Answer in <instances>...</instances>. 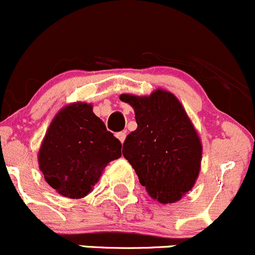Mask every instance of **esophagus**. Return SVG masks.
<instances>
[{
	"label": "esophagus",
	"mask_w": 255,
	"mask_h": 255,
	"mask_svg": "<svg viewBox=\"0 0 255 255\" xmlns=\"http://www.w3.org/2000/svg\"><path fill=\"white\" fill-rule=\"evenodd\" d=\"M117 137L119 138V140L122 141V142H124V141H125V137H127V133L123 132V131H120V132H118V133H117Z\"/></svg>",
	"instance_id": "34e87169"
}]
</instances>
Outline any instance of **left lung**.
I'll list each match as a JSON object with an SVG mask.
<instances>
[{
	"mask_svg": "<svg viewBox=\"0 0 255 255\" xmlns=\"http://www.w3.org/2000/svg\"><path fill=\"white\" fill-rule=\"evenodd\" d=\"M135 110L137 128L123 145L148 195L160 203H173L192 190L202 160V143L182 104L170 92L157 89L148 97L122 94Z\"/></svg>",
	"mask_w": 255,
	"mask_h": 255,
	"instance_id": "1",
	"label": "left lung"
}]
</instances>
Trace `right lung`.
Returning <instances> with one entry per match:
<instances>
[{
  "label": "right lung",
  "instance_id": "1",
  "mask_svg": "<svg viewBox=\"0 0 255 255\" xmlns=\"http://www.w3.org/2000/svg\"><path fill=\"white\" fill-rule=\"evenodd\" d=\"M122 156V142L93 113L92 104L63 108L50 123L38 152L39 168L59 195L83 198L105 166Z\"/></svg>",
  "mask_w": 255,
  "mask_h": 255
}]
</instances>
